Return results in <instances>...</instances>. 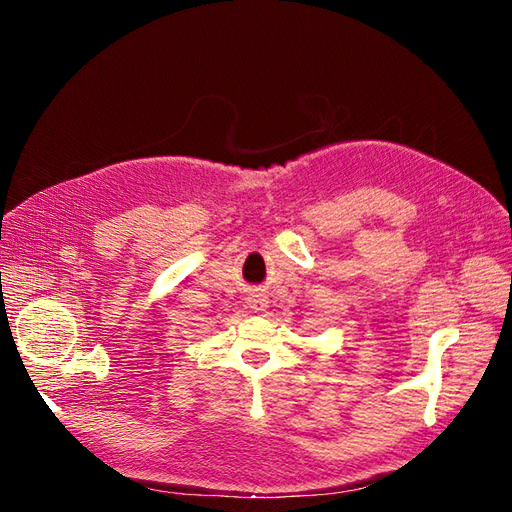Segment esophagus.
<instances>
[{
    "label": "esophagus",
    "instance_id": "34e87169",
    "mask_svg": "<svg viewBox=\"0 0 512 512\" xmlns=\"http://www.w3.org/2000/svg\"><path fill=\"white\" fill-rule=\"evenodd\" d=\"M247 301H250V307L254 309V312H265V309L269 307L267 297H262V294H252V297Z\"/></svg>",
    "mask_w": 512,
    "mask_h": 512
}]
</instances>
